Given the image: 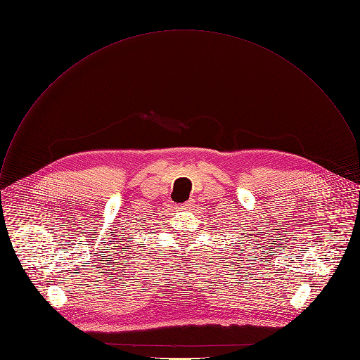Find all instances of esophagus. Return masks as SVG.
I'll return each instance as SVG.
<instances>
[{
  "label": "esophagus",
  "instance_id": "1",
  "mask_svg": "<svg viewBox=\"0 0 360 360\" xmlns=\"http://www.w3.org/2000/svg\"><path fill=\"white\" fill-rule=\"evenodd\" d=\"M191 204H193V201H191V200H188V201H186L184 204H181V207H183V208H190V207H191Z\"/></svg>",
  "mask_w": 360,
  "mask_h": 360
}]
</instances>
